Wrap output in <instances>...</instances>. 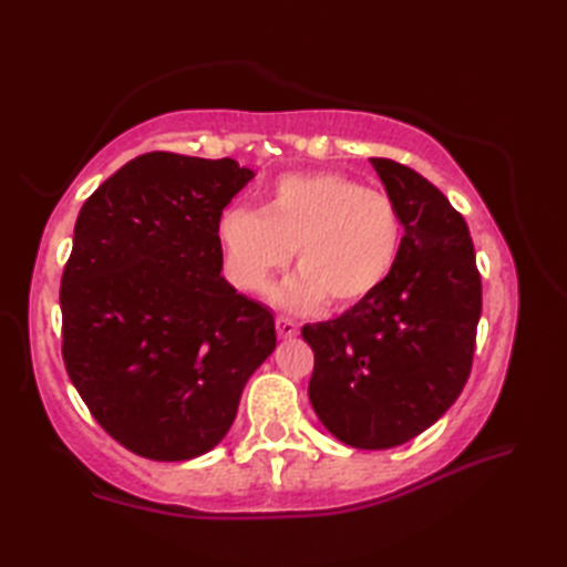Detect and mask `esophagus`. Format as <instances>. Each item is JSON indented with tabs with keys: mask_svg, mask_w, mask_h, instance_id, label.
<instances>
[{
	"mask_svg": "<svg viewBox=\"0 0 567 567\" xmlns=\"http://www.w3.org/2000/svg\"><path fill=\"white\" fill-rule=\"evenodd\" d=\"M275 327H277V336H280V339H295V336L299 333L297 323L287 317H277Z\"/></svg>",
	"mask_w": 567,
	"mask_h": 567,
	"instance_id": "obj_1",
	"label": "esophagus"
}]
</instances>
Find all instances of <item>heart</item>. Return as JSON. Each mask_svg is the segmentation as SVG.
<instances>
[{"mask_svg": "<svg viewBox=\"0 0 567 567\" xmlns=\"http://www.w3.org/2000/svg\"><path fill=\"white\" fill-rule=\"evenodd\" d=\"M219 238L231 282L260 292L292 258L299 272L277 292L287 307H315L323 297L336 309L375 295L402 246V216L394 202L339 173L280 177L260 212L234 207L221 216Z\"/></svg>", "mask_w": 567, "mask_h": 567, "instance_id": "b5f03b06", "label": "heart"}]
</instances>
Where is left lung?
Segmentation results:
<instances>
[{
	"label": "left lung",
	"instance_id": "8db88e82",
	"mask_svg": "<svg viewBox=\"0 0 567 567\" xmlns=\"http://www.w3.org/2000/svg\"><path fill=\"white\" fill-rule=\"evenodd\" d=\"M404 236L380 290L339 319L307 323L309 402L346 445L394 449L449 412L473 368L483 282L467 224L412 167L370 158Z\"/></svg>",
	"mask_w": 567,
	"mask_h": 567
}]
</instances>
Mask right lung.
<instances>
[{"label": "right lung", "mask_w": 567, "mask_h": 567, "mask_svg": "<svg viewBox=\"0 0 567 567\" xmlns=\"http://www.w3.org/2000/svg\"><path fill=\"white\" fill-rule=\"evenodd\" d=\"M252 177L231 158L155 151L82 204L60 282L63 358L92 416L131 453H209L275 351L270 309L221 277V212Z\"/></svg>", "instance_id": "1"}]
</instances>
